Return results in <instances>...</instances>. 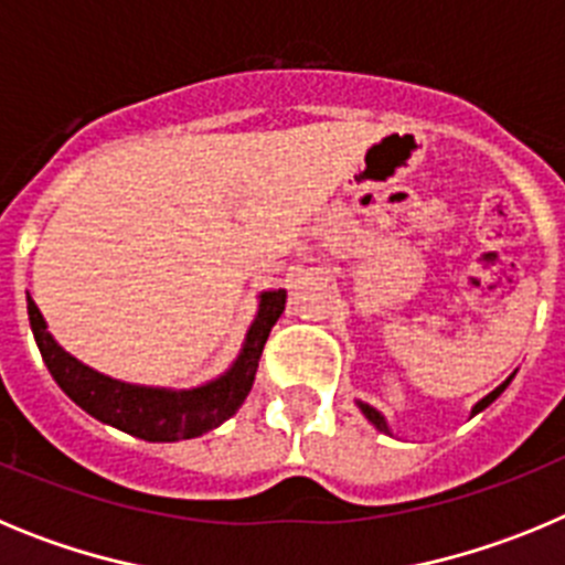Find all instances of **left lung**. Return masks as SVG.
Returning <instances> with one entry per match:
<instances>
[{
	"instance_id": "8db88e82",
	"label": "left lung",
	"mask_w": 565,
	"mask_h": 565,
	"mask_svg": "<svg viewBox=\"0 0 565 565\" xmlns=\"http://www.w3.org/2000/svg\"><path fill=\"white\" fill-rule=\"evenodd\" d=\"M512 379H515V373H512V376H507V382H501V384H498L495 391H492V393H487V396H483L481 402H478L476 407H472V413H469V416H478V413H481V411H487L489 404L495 402V398L501 396L503 391H507V387H509V382H512ZM356 404H359V411L364 413V418H367V422H371L373 427H376L379 433H387V436H393V433H391V427H387V418H384L382 413L376 411V407H371V404H364V402H356Z\"/></svg>"
}]
</instances>
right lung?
Instances as JSON below:
<instances>
[{
	"label": "right lung",
	"mask_w": 565,
	"mask_h": 565,
	"mask_svg": "<svg viewBox=\"0 0 565 565\" xmlns=\"http://www.w3.org/2000/svg\"><path fill=\"white\" fill-rule=\"evenodd\" d=\"M282 311H286V291L282 288L259 294L257 313L248 326L237 359L212 382L174 391V387L121 382V379L104 376V373L93 371L89 364L78 362L73 353L64 351L62 344L53 339L42 311L28 294L30 331H33L50 376L56 379L58 387L84 413H89L102 424H109L115 430L143 438V441L198 438L214 427H221L226 418H232L252 391L266 339Z\"/></svg>",
	"instance_id": "right-lung-1"
}]
</instances>
